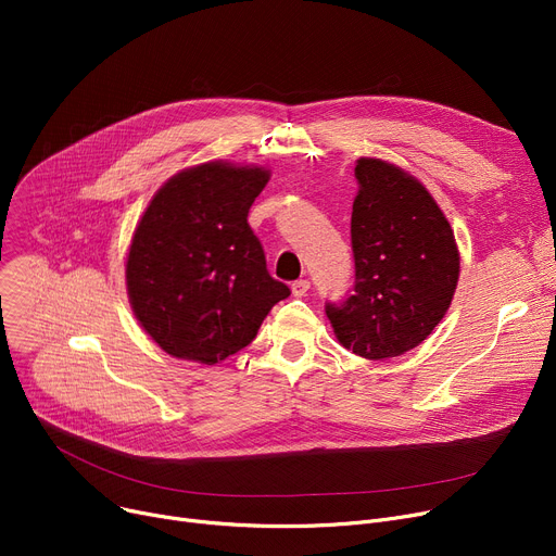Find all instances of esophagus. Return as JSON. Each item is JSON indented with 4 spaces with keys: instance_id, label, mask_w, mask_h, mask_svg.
Listing matches in <instances>:
<instances>
[{
    "instance_id": "1",
    "label": "esophagus",
    "mask_w": 556,
    "mask_h": 556,
    "mask_svg": "<svg viewBox=\"0 0 556 556\" xmlns=\"http://www.w3.org/2000/svg\"><path fill=\"white\" fill-rule=\"evenodd\" d=\"M308 288H311L308 279H298V281L290 283V290H293V298H304L308 293Z\"/></svg>"
}]
</instances>
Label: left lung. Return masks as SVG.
I'll return each mask as SVG.
<instances>
[{"mask_svg":"<svg viewBox=\"0 0 556 556\" xmlns=\"http://www.w3.org/2000/svg\"><path fill=\"white\" fill-rule=\"evenodd\" d=\"M356 180V283L342 304H327V317L344 349L383 361L410 352L442 323L459 279V252L444 212L410 173L361 157Z\"/></svg>","mask_w":556,"mask_h":556,"instance_id":"1","label":"left lung"}]
</instances>
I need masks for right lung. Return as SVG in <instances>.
<instances>
[{
  "mask_svg": "<svg viewBox=\"0 0 556 556\" xmlns=\"http://www.w3.org/2000/svg\"><path fill=\"white\" fill-rule=\"evenodd\" d=\"M261 166L207 162L153 195L126 261L130 306L166 354L214 365L248 346L290 288L270 277L248 212Z\"/></svg>",
  "mask_w": 556,
  "mask_h": 556,
  "instance_id": "add662e5",
  "label": "right lung"
}]
</instances>
